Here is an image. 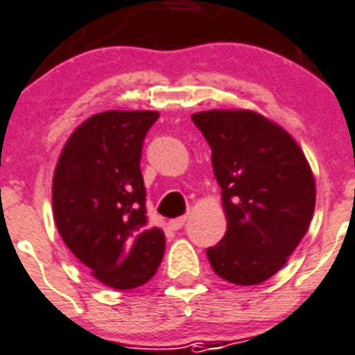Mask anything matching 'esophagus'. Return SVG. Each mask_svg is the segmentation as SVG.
Wrapping results in <instances>:
<instances>
[{
  "instance_id": "1",
  "label": "esophagus",
  "mask_w": 355,
  "mask_h": 355,
  "mask_svg": "<svg viewBox=\"0 0 355 355\" xmlns=\"http://www.w3.org/2000/svg\"><path fill=\"white\" fill-rule=\"evenodd\" d=\"M186 219H188V217H177V219H171V221L167 223V225H169V228H171V230H180V228L184 227Z\"/></svg>"
}]
</instances>
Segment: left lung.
I'll return each instance as SVG.
<instances>
[{
	"mask_svg": "<svg viewBox=\"0 0 355 355\" xmlns=\"http://www.w3.org/2000/svg\"><path fill=\"white\" fill-rule=\"evenodd\" d=\"M211 147L227 234L206 248L214 272L258 286L287 263L315 210V178L297 139L254 110L191 116Z\"/></svg>",
	"mask_w": 355,
	"mask_h": 355,
	"instance_id": "8db88e82",
	"label": "left lung"
}]
</instances>
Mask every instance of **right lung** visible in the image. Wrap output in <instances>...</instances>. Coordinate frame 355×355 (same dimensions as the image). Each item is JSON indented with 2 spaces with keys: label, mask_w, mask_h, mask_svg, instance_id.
Returning <instances> with one entry per match:
<instances>
[{
  "label": "right lung",
  "mask_w": 355,
  "mask_h": 355,
  "mask_svg": "<svg viewBox=\"0 0 355 355\" xmlns=\"http://www.w3.org/2000/svg\"><path fill=\"white\" fill-rule=\"evenodd\" d=\"M160 114L108 110L75 128L53 175V216L75 258L105 286L128 291L160 267L166 236L147 227L139 160Z\"/></svg>",
  "instance_id": "obj_1"
}]
</instances>
